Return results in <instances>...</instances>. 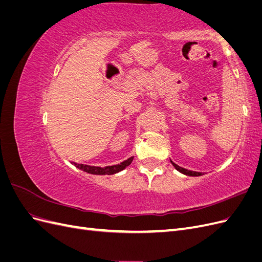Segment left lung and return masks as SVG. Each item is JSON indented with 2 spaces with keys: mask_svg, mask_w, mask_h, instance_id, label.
Instances as JSON below:
<instances>
[{
  "mask_svg": "<svg viewBox=\"0 0 262 262\" xmlns=\"http://www.w3.org/2000/svg\"><path fill=\"white\" fill-rule=\"evenodd\" d=\"M170 162H171V161H170ZM171 164H172L173 167H175L178 171H180V172H182V173H185V175H187V176H202V175H204L203 172L193 171V170H188V169H186V168H182V167H180V166H178L177 164L172 163V162H171Z\"/></svg>",
  "mask_w": 262,
  "mask_h": 262,
  "instance_id": "obj_1",
  "label": "left lung"
}]
</instances>
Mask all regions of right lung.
Listing matches in <instances>:
<instances>
[{
	"label": "right lung",
	"mask_w": 262,
	"mask_h": 262,
	"mask_svg": "<svg viewBox=\"0 0 262 262\" xmlns=\"http://www.w3.org/2000/svg\"><path fill=\"white\" fill-rule=\"evenodd\" d=\"M132 161H133V156L129 157L128 160L121 162L120 164L105 166V167H99V166H91V165H85V164H77L75 162H73L72 164L78 169H81L85 172L92 173V175H114V173H117V172L121 171L124 168L128 167V166L132 163Z\"/></svg>",
	"instance_id": "obj_1"
}]
</instances>
